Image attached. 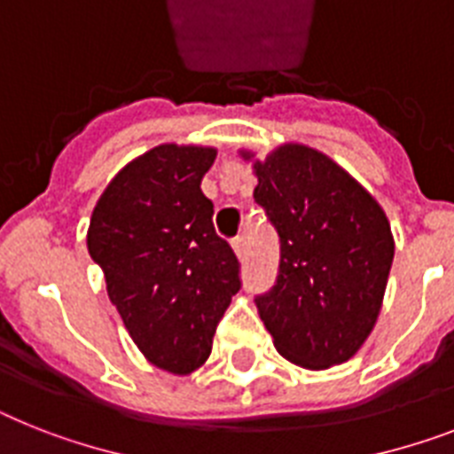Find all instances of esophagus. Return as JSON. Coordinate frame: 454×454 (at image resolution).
<instances>
[{"label":"esophagus","mask_w":454,"mask_h":454,"mask_svg":"<svg viewBox=\"0 0 454 454\" xmlns=\"http://www.w3.org/2000/svg\"><path fill=\"white\" fill-rule=\"evenodd\" d=\"M231 248H234L236 257H243V254H246V239H243V236H236L234 241H231Z\"/></svg>","instance_id":"obj_1"}]
</instances>
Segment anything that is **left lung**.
<instances>
[{
	"label": "left lung",
	"instance_id": "left-lung-1",
	"mask_svg": "<svg viewBox=\"0 0 454 454\" xmlns=\"http://www.w3.org/2000/svg\"><path fill=\"white\" fill-rule=\"evenodd\" d=\"M253 171L254 201L280 239L276 286L254 299L262 322L292 364H343L383 306L395 260L387 215L346 168L309 145H278Z\"/></svg>",
	"mask_w": 454,
	"mask_h": 454
}]
</instances>
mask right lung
<instances>
[{
  "instance_id": "1",
  "label": "right lung",
  "mask_w": 454,
  "mask_h": 454,
  "mask_svg": "<svg viewBox=\"0 0 454 454\" xmlns=\"http://www.w3.org/2000/svg\"><path fill=\"white\" fill-rule=\"evenodd\" d=\"M218 151L162 144L120 168L97 201L88 253L144 357L176 376L204 364L239 287L201 178Z\"/></svg>"
}]
</instances>
